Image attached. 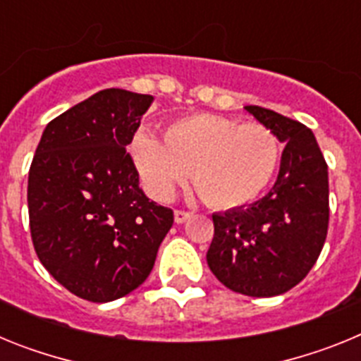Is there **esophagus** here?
I'll use <instances>...</instances> for the list:
<instances>
[{"label":"esophagus","instance_id":"esophagus-1","mask_svg":"<svg viewBox=\"0 0 361 361\" xmlns=\"http://www.w3.org/2000/svg\"><path fill=\"white\" fill-rule=\"evenodd\" d=\"M173 216H175V222H177V224H183V222H186V220L190 219L191 213L184 212V209H175Z\"/></svg>","mask_w":361,"mask_h":361}]
</instances>
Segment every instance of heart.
<instances>
[{
	"mask_svg": "<svg viewBox=\"0 0 361 361\" xmlns=\"http://www.w3.org/2000/svg\"><path fill=\"white\" fill-rule=\"evenodd\" d=\"M130 155L152 199L166 202L193 177L215 208H242L262 195L279 171L282 145L260 123H240L216 114H193L168 124L164 141L141 128Z\"/></svg>",
	"mask_w": 361,
	"mask_h": 361,
	"instance_id": "1",
	"label": "heart"
}]
</instances>
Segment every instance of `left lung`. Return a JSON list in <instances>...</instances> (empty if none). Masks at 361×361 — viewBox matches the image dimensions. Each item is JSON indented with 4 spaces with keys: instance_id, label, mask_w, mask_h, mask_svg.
Instances as JSON below:
<instances>
[{
    "instance_id": "8db88e82",
    "label": "left lung",
    "mask_w": 361,
    "mask_h": 361,
    "mask_svg": "<svg viewBox=\"0 0 361 361\" xmlns=\"http://www.w3.org/2000/svg\"><path fill=\"white\" fill-rule=\"evenodd\" d=\"M286 145L275 186L242 208L213 213L206 260L226 288L245 296H276L314 266L329 224V175L314 133L262 106H244Z\"/></svg>"
}]
</instances>
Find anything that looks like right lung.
I'll use <instances>...</instances> for the list:
<instances>
[{"mask_svg":"<svg viewBox=\"0 0 361 361\" xmlns=\"http://www.w3.org/2000/svg\"><path fill=\"white\" fill-rule=\"evenodd\" d=\"M152 95L106 88L50 121L28 171L37 258L88 302H111L148 279L173 212L149 200L126 146Z\"/></svg>","mask_w":361,"mask_h":361,"instance_id":"1","label":"right lung"}]
</instances>
